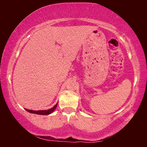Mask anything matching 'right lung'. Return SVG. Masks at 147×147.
Returning a JSON list of instances; mask_svg holds the SVG:
<instances>
[{"label":"right lung","mask_w":147,"mask_h":147,"mask_svg":"<svg viewBox=\"0 0 147 147\" xmlns=\"http://www.w3.org/2000/svg\"><path fill=\"white\" fill-rule=\"evenodd\" d=\"M57 104L58 103H57V104H56L52 108L48 109V110L33 111V110H29V109H25V110L28 112H30V113H33V114H39V115H49V114H51V113H52V112L54 111L56 107H57Z\"/></svg>","instance_id":"add662e5"}]
</instances>
